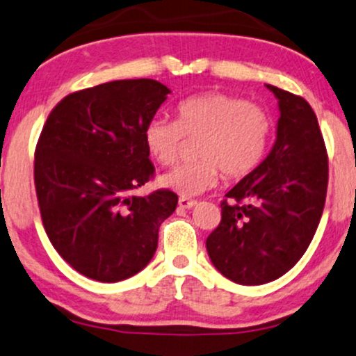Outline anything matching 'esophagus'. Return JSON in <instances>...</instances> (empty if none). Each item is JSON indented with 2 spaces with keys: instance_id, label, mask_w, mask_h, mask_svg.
<instances>
[{
  "instance_id": "1",
  "label": "esophagus",
  "mask_w": 356,
  "mask_h": 356,
  "mask_svg": "<svg viewBox=\"0 0 356 356\" xmlns=\"http://www.w3.org/2000/svg\"><path fill=\"white\" fill-rule=\"evenodd\" d=\"M195 205H197L195 200L187 199V197H181V199H179V207L181 209H192L195 207Z\"/></svg>"
}]
</instances>
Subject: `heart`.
<instances>
[{"mask_svg": "<svg viewBox=\"0 0 356 356\" xmlns=\"http://www.w3.org/2000/svg\"><path fill=\"white\" fill-rule=\"evenodd\" d=\"M184 136H202L197 162L174 167L161 186L182 197H197L217 186L220 170L229 177L250 174L267 154L272 119L267 111L225 92H202L181 101L175 121L152 118L145 124L144 143L152 159L170 165L181 156Z\"/></svg>", "mask_w": 356, "mask_h": 356, "instance_id": "b5f03b06", "label": "heart"}]
</instances>
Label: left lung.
Returning <instances> with one entry per match:
<instances>
[{
    "label": "left lung",
    "mask_w": 356,
    "mask_h": 356,
    "mask_svg": "<svg viewBox=\"0 0 356 356\" xmlns=\"http://www.w3.org/2000/svg\"><path fill=\"white\" fill-rule=\"evenodd\" d=\"M280 118L272 151L220 204L222 220L205 241L213 267L241 285H262L293 267L314 238L328 184L318 121L300 96L267 84Z\"/></svg>",
    "instance_id": "obj_1"
}]
</instances>
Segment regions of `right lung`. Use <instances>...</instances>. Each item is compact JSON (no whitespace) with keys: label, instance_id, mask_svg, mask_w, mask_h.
Instances as JSON below:
<instances>
[{"label":"right lung","instance_id":"add662e5","mask_svg":"<svg viewBox=\"0 0 356 356\" xmlns=\"http://www.w3.org/2000/svg\"><path fill=\"white\" fill-rule=\"evenodd\" d=\"M170 89L122 79L72 92L51 111L34 154L42 225L58 254L84 277L126 280L151 262L177 195H132L152 177L145 124Z\"/></svg>","mask_w":356,"mask_h":356}]
</instances>
